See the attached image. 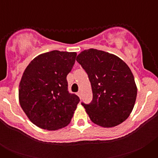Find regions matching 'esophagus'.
<instances>
[{
  "instance_id": "obj_1",
  "label": "esophagus",
  "mask_w": 158,
  "mask_h": 158,
  "mask_svg": "<svg viewBox=\"0 0 158 158\" xmlns=\"http://www.w3.org/2000/svg\"><path fill=\"white\" fill-rule=\"evenodd\" d=\"M77 96H79V97H81V92H78V93H77Z\"/></svg>"
}]
</instances>
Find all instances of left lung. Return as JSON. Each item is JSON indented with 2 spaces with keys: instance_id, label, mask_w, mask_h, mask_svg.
<instances>
[{
  "instance_id": "obj_1",
  "label": "left lung",
  "mask_w": 158,
  "mask_h": 158,
  "mask_svg": "<svg viewBox=\"0 0 158 158\" xmlns=\"http://www.w3.org/2000/svg\"><path fill=\"white\" fill-rule=\"evenodd\" d=\"M77 62L91 83L93 100L81 104L92 122L113 127L126 120L137 97V86L129 66L118 57L96 49L81 52Z\"/></svg>"
}]
</instances>
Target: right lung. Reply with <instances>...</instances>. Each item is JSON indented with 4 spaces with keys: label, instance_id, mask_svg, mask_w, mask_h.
<instances>
[{
    "label": "right lung",
    "instance_id": "right-lung-1",
    "mask_svg": "<svg viewBox=\"0 0 158 158\" xmlns=\"http://www.w3.org/2000/svg\"><path fill=\"white\" fill-rule=\"evenodd\" d=\"M76 52L52 51L35 57L19 82V101L31 123L48 131L66 127L80 99L68 91L66 77Z\"/></svg>",
    "mask_w": 158,
    "mask_h": 158
}]
</instances>
